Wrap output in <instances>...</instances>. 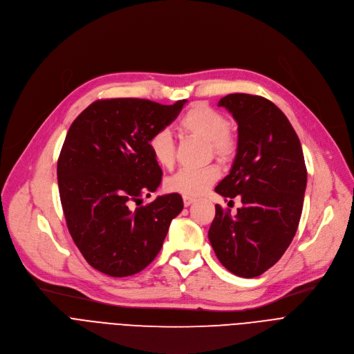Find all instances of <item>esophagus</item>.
I'll return each mask as SVG.
<instances>
[{
    "label": "esophagus",
    "instance_id": "esophagus-1",
    "mask_svg": "<svg viewBox=\"0 0 354 354\" xmlns=\"http://www.w3.org/2000/svg\"><path fill=\"white\" fill-rule=\"evenodd\" d=\"M193 201H194L193 197H190V196H183V205H185V207L190 206V205L193 203Z\"/></svg>",
    "mask_w": 354,
    "mask_h": 354
}]
</instances>
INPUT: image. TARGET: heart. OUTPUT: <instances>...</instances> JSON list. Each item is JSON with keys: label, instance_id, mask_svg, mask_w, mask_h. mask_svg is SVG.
<instances>
[{"label": "heart", "instance_id": "obj_1", "mask_svg": "<svg viewBox=\"0 0 354 354\" xmlns=\"http://www.w3.org/2000/svg\"><path fill=\"white\" fill-rule=\"evenodd\" d=\"M180 134L193 136L207 141L209 151L221 162H228L235 157L236 141L228 131L227 118L206 104L192 105L179 119ZM149 153L162 168H172L175 164V142L167 130H160L148 141ZM220 176L216 165L201 168H185L167 180V187L185 196L203 193Z\"/></svg>", "mask_w": 354, "mask_h": 354}]
</instances>
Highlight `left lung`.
Wrapping results in <instances>:
<instances>
[{
  "label": "left lung",
  "mask_w": 354,
  "mask_h": 354,
  "mask_svg": "<svg viewBox=\"0 0 354 354\" xmlns=\"http://www.w3.org/2000/svg\"><path fill=\"white\" fill-rule=\"evenodd\" d=\"M238 123L236 156L217 185L224 197L241 196L242 207L216 206L209 239L221 265L250 279L270 269L291 243L301 217L307 168L297 133L269 99L230 93L220 99ZM232 201V200H231Z\"/></svg>",
  "instance_id": "8db88e82"
}]
</instances>
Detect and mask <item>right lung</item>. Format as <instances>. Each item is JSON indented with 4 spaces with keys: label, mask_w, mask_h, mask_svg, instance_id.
<instances>
[{
    "label": "right lung",
    "mask_w": 354,
    "mask_h": 354,
    "mask_svg": "<svg viewBox=\"0 0 354 354\" xmlns=\"http://www.w3.org/2000/svg\"><path fill=\"white\" fill-rule=\"evenodd\" d=\"M186 102L100 99L68 129L57 161L60 200L73 241L96 270L112 277L141 272L156 259L171 221L182 212L178 193L145 206L141 201L162 179L148 141Z\"/></svg>",
    "instance_id": "right-lung-1"
}]
</instances>
